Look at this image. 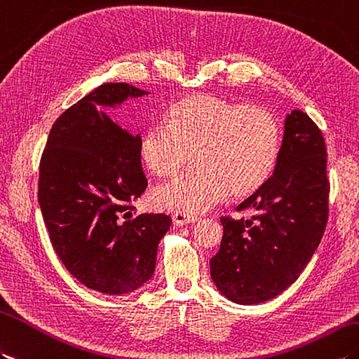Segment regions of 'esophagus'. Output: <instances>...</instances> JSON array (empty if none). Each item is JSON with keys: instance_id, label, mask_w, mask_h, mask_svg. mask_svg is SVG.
Returning <instances> with one entry per match:
<instances>
[{"instance_id": "obj_1", "label": "esophagus", "mask_w": 359, "mask_h": 359, "mask_svg": "<svg viewBox=\"0 0 359 359\" xmlns=\"http://www.w3.org/2000/svg\"><path fill=\"white\" fill-rule=\"evenodd\" d=\"M198 220L197 215H191L187 212H180L176 211L172 214V222L176 226H183V224H189V223H196Z\"/></svg>"}]
</instances>
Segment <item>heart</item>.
I'll list each match as a JSON object with an SVG mask.
<instances>
[{
  "label": "heart",
  "mask_w": 359,
  "mask_h": 359,
  "mask_svg": "<svg viewBox=\"0 0 359 359\" xmlns=\"http://www.w3.org/2000/svg\"><path fill=\"white\" fill-rule=\"evenodd\" d=\"M165 123H149L139 156L159 177L176 174L191 151L198 168L156 188L159 210L203 212L226 198L254 194L269 180L280 154V125L262 105H240L210 93L177 99Z\"/></svg>",
  "instance_id": "1"
}]
</instances>
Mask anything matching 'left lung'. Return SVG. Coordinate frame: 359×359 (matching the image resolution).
<instances>
[{
	"label": "left lung",
	"mask_w": 359,
	"mask_h": 359,
	"mask_svg": "<svg viewBox=\"0 0 359 359\" xmlns=\"http://www.w3.org/2000/svg\"><path fill=\"white\" fill-rule=\"evenodd\" d=\"M327 153L306 113L286 116L272 177L238 206L251 219H222L220 251L211 262L219 292L237 304L280 295L299 277L318 248L329 212Z\"/></svg>",
	"instance_id": "obj_1"
}]
</instances>
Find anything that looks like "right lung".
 Listing matches in <instances>:
<instances>
[{"instance_id":"right-lung-1","label":"right lung","mask_w":359,"mask_h":359,"mask_svg":"<svg viewBox=\"0 0 359 359\" xmlns=\"http://www.w3.org/2000/svg\"><path fill=\"white\" fill-rule=\"evenodd\" d=\"M148 91L107 82L53 123L39 163L38 202L56 255L74 278L107 295H125L153 277L157 246L168 232L165 214L127 219L148 182L140 136L105 108Z\"/></svg>"}]
</instances>
